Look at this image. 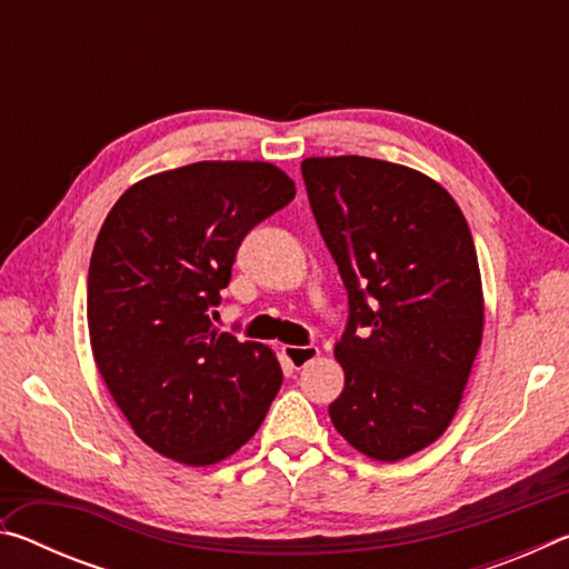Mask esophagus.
<instances>
[{"label": "esophagus", "mask_w": 569, "mask_h": 569, "mask_svg": "<svg viewBox=\"0 0 569 569\" xmlns=\"http://www.w3.org/2000/svg\"><path fill=\"white\" fill-rule=\"evenodd\" d=\"M281 351L293 369H301V366L311 363L316 356H319V349H316V346H283Z\"/></svg>", "instance_id": "1"}]
</instances>
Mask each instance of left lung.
I'll list each match as a JSON object with an SVG mask.
<instances>
[{"label":"left lung","instance_id":"obj_1","mask_svg":"<svg viewBox=\"0 0 569 569\" xmlns=\"http://www.w3.org/2000/svg\"><path fill=\"white\" fill-rule=\"evenodd\" d=\"M308 203L349 293L329 413L361 455L399 461L445 435L485 329L475 240L455 198L419 170L306 158Z\"/></svg>","mask_w":569,"mask_h":569}]
</instances>
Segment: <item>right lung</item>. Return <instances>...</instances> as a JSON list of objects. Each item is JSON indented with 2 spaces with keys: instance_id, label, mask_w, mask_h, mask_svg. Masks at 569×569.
<instances>
[{
  "instance_id": "add662e5",
  "label": "right lung",
  "mask_w": 569,
  "mask_h": 569,
  "mask_svg": "<svg viewBox=\"0 0 569 569\" xmlns=\"http://www.w3.org/2000/svg\"><path fill=\"white\" fill-rule=\"evenodd\" d=\"M293 196L271 162L206 160L134 182L104 218L88 276L92 356L134 435L162 457L223 461L281 389L276 353L218 333L210 311L240 240Z\"/></svg>"
}]
</instances>
